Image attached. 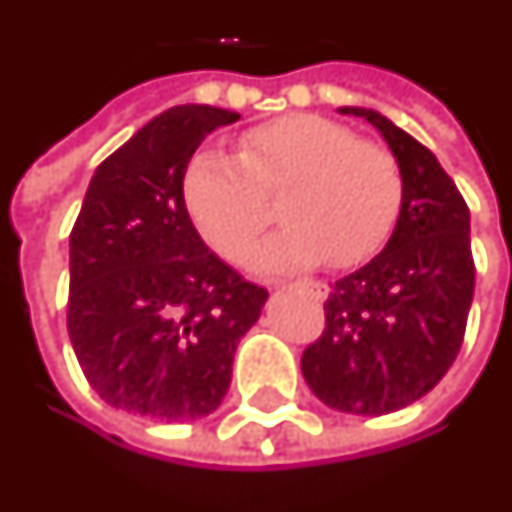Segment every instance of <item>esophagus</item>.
<instances>
[{"label": "esophagus", "instance_id": "esophagus-1", "mask_svg": "<svg viewBox=\"0 0 512 512\" xmlns=\"http://www.w3.org/2000/svg\"><path fill=\"white\" fill-rule=\"evenodd\" d=\"M299 288H305L313 299H318V302H324L327 299V293H330V288H327V282H321V280H305V282H299Z\"/></svg>", "mask_w": 512, "mask_h": 512}]
</instances>
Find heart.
Listing matches in <instances>:
<instances>
[{"mask_svg":"<svg viewBox=\"0 0 512 512\" xmlns=\"http://www.w3.org/2000/svg\"><path fill=\"white\" fill-rule=\"evenodd\" d=\"M280 232L257 241L246 263L255 271L327 263L352 268L377 255L405 205V177L391 149L360 141L338 121L293 113L244 132L241 155L199 149L182 171V205L196 232L227 260L268 219V196L280 194Z\"/></svg>","mask_w":512,"mask_h":512,"instance_id":"1","label":"heart"}]
</instances>
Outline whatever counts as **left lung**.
<instances>
[{
    "label": "left lung",
    "instance_id": "obj_1",
    "mask_svg": "<svg viewBox=\"0 0 512 512\" xmlns=\"http://www.w3.org/2000/svg\"><path fill=\"white\" fill-rule=\"evenodd\" d=\"M382 132L405 177L391 241L332 285L324 330L302 352V374L324 405L382 416L413 405L455 363L474 299L471 219L430 149L366 107H341Z\"/></svg>",
    "mask_w": 512,
    "mask_h": 512
}]
</instances>
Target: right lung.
Segmentation results:
<instances>
[{"label": "right lung", "instance_id": "right-lung-1", "mask_svg": "<svg viewBox=\"0 0 512 512\" xmlns=\"http://www.w3.org/2000/svg\"><path fill=\"white\" fill-rule=\"evenodd\" d=\"M241 116L177 105L99 163L69 235V327L85 380L107 405L188 421L213 413L238 341L266 305L199 238L182 171L205 135Z\"/></svg>", "mask_w": 512, "mask_h": 512}]
</instances>
